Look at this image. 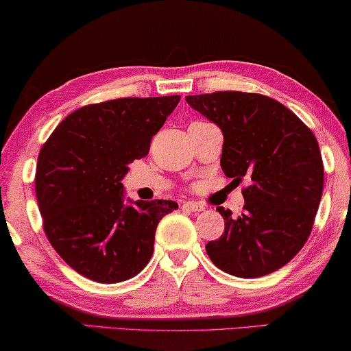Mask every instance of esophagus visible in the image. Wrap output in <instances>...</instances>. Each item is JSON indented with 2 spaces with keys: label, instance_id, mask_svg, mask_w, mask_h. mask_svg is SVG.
<instances>
[{
  "label": "esophagus",
  "instance_id": "1",
  "mask_svg": "<svg viewBox=\"0 0 351 351\" xmlns=\"http://www.w3.org/2000/svg\"><path fill=\"white\" fill-rule=\"evenodd\" d=\"M184 209H189L192 213H200V211H205V205L200 202H186L184 205H182Z\"/></svg>",
  "mask_w": 351,
  "mask_h": 351
}]
</instances>
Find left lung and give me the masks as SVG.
I'll list each match as a JSON object with an SVG mask.
<instances>
[{"instance_id":"obj_1","label":"left lung","mask_w":351,"mask_h":351,"mask_svg":"<svg viewBox=\"0 0 351 351\" xmlns=\"http://www.w3.org/2000/svg\"><path fill=\"white\" fill-rule=\"evenodd\" d=\"M186 102L222 130L221 167L243 191L244 211L219 206L223 234L206 244L219 269L254 279L280 269L309 238L323 193V162L312 130L274 99L217 91Z\"/></svg>"}]
</instances>
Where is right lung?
Returning a JSON list of instances; mask_svg holds the SVG:
<instances>
[{"label":"right lung","instance_id":"1","mask_svg":"<svg viewBox=\"0 0 351 351\" xmlns=\"http://www.w3.org/2000/svg\"><path fill=\"white\" fill-rule=\"evenodd\" d=\"M181 96L123 97L75 110L42 146L36 197L44 230L60 257L101 284L128 280L153 255L171 200H130L123 178L148 154Z\"/></svg>","mask_w":351,"mask_h":351}]
</instances>
